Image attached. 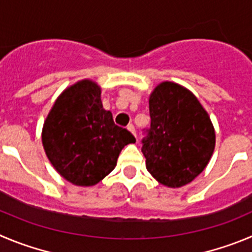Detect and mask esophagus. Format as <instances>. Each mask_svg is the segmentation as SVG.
<instances>
[{
	"instance_id": "obj_1",
	"label": "esophagus",
	"mask_w": 252,
	"mask_h": 252,
	"mask_svg": "<svg viewBox=\"0 0 252 252\" xmlns=\"http://www.w3.org/2000/svg\"><path fill=\"white\" fill-rule=\"evenodd\" d=\"M126 128H128V130H129V131H130V133H131V134H133L134 137L137 138V134H135V129H134V126H133V124H129V126H126Z\"/></svg>"
}]
</instances>
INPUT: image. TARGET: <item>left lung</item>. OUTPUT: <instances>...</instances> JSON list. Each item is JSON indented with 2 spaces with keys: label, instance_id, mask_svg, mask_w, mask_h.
<instances>
[{
  "label": "left lung",
  "instance_id": "1",
  "mask_svg": "<svg viewBox=\"0 0 252 252\" xmlns=\"http://www.w3.org/2000/svg\"><path fill=\"white\" fill-rule=\"evenodd\" d=\"M150 128L143 139L147 170L164 187L189 184L209 164L215 149V129L192 92L161 82L149 97Z\"/></svg>",
  "mask_w": 252,
  "mask_h": 252
}]
</instances>
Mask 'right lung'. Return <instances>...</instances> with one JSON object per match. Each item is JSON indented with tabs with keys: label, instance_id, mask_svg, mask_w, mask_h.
<instances>
[{
	"label": "right lung",
	"instance_id": "1",
	"mask_svg": "<svg viewBox=\"0 0 252 252\" xmlns=\"http://www.w3.org/2000/svg\"><path fill=\"white\" fill-rule=\"evenodd\" d=\"M100 93L92 79L72 84L58 95L42 128L47 158L77 187L98 184L115 168L122 149L135 143L130 131L115 126Z\"/></svg>",
	"mask_w": 252,
	"mask_h": 252
}]
</instances>
